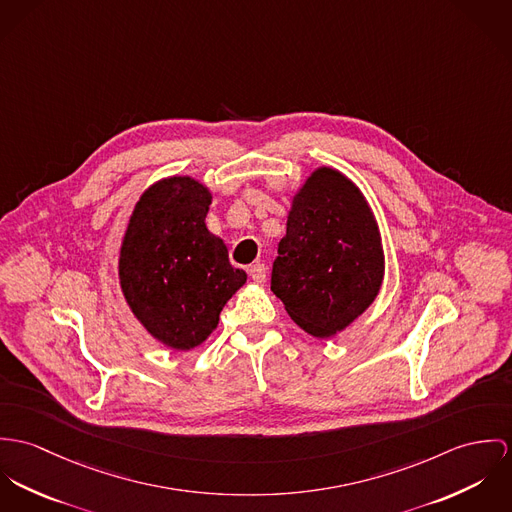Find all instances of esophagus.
<instances>
[{
    "mask_svg": "<svg viewBox=\"0 0 512 512\" xmlns=\"http://www.w3.org/2000/svg\"><path fill=\"white\" fill-rule=\"evenodd\" d=\"M247 273H249V277H251L255 283H265V279H267V267H265L263 263L251 265V267L247 269Z\"/></svg>",
    "mask_w": 512,
    "mask_h": 512,
    "instance_id": "34e87169",
    "label": "esophagus"
}]
</instances>
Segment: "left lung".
Returning <instances> with one entry per match:
<instances>
[{"mask_svg":"<svg viewBox=\"0 0 512 512\" xmlns=\"http://www.w3.org/2000/svg\"><path fill=\"white\" fill-rule=\"evenodd\" d=\"M385 259L371 208L334 169H318L294 196L273 261L271 290L308 334L330 338L375 300Z\"/></svg>","mask_w":512,"mask_h":512,"instance_id":"obj_1","label":"left lung"}]
</instances>
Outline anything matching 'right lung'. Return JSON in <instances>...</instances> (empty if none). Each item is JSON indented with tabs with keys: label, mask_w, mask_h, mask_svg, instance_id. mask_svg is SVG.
Here are the masks:
<instances>
[{
	"label": "right lung",
	"mask_w": 512,
	"mask_h": 512,
	"mask_svg": "<svg viewBox=\"0 0 512 512\" xmlns=\"http://www.w3.org/2000/svg\"><path fill=\"white\" fill-rule=\"evenodd\" d=\"M210 202L208 188L188 176L161 180L137 202L121 243L123 296L147 332L172 349L206 340L247 281L206 228Z\"/></svg>",
	"instance_id": "obj_1"
}]
</instances>
